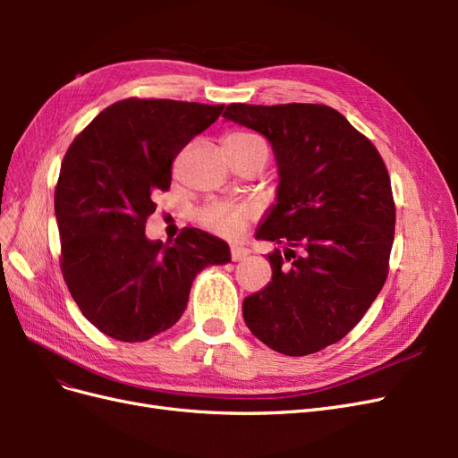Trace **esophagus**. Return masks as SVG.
Returning a JSON list of instances; mask_svg holds the SVG:
<instances>
[{
  "instance_id": "esophagus-1",
  "label": "esophagus",
  "mask_w": 458,
  "mask_h": 458,
  "mask_svg": "<svg viewBox=\"0 0 458 458\" xmlns=\"http://www.w3.org/2000/svg\"><path fill=\"white\" fill-rule=\"evenodd\" d=\"M248 254H250V250H248V248H244V246H239V244H233V246H231V259H233V261H241V259H244Z\"/></svg>"
}]
</instances>
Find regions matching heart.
<instances>
[{
	"label": "heart",
	"mask_w": 458,
	"mask_h": 458,
	"mask_svg": "<svg viewBox=\"0 0 458 458\" xmlns=\"http://www.w3.org/2000/svg\"><path fill=\"white\" fill-rule=\"evenodd\" d=\"M224 147L229 155H241L250 148L266 147L258 135L246 131V130H233L224 137ZM256 208L248 202H208L202 206L197 221L208 231H214L219 234H225V237H234L248 221L254 219Z\"/></svg>",
	"instance_id": "obj_1"
}]
</instances>
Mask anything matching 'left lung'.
I'll return each instance as SVG.
<instances>
[{"mask_svg": "<svg viewBox=\"0 0 458 458\" xmlns=\"http://www.w3.org/2000/svg\"><path fill=\"white\" fill-rule=\"evenodd\" d=\"M224 116L266 135L279 165L276 204L258 239L271 283L244 298L246 327L271 350L310 355L361 321L390 271L395 202L369 137L327 105L233 103Z\"/></svg>", "mask_w": 458, "mask_h": 458, "instance_id": "obj_1", "label": "left lung"}]
</instances>
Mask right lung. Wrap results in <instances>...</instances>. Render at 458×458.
<instances>
[{"instance_id": "1", "label": "right lung", "mask_w": 458, "mask_h": 458, "mask_svg": "<svg viewBox=\"0 0 458 458\" xmlns=\"http://www.w3.org/2000/svg\"><path fill=\"white\" fill-rule=\"evenodd\" d=\"M225 105L130 97L106 106L68 147L55 187L61 271L80 311L103 335L145 342L183 315L191 284L229 246L200 229L148 241L155 197L172 164Z\"/></svg>"}]
</instances>
